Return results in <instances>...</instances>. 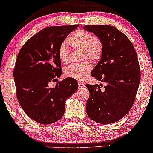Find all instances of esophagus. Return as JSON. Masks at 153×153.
Masks as SVG:
<instances>
[{"label":"esophagus","mask_w":153,"mask_h":153,"mask_svg":"<svg viewBox=\"0 0 153 153\" xmlns=\"http://www.w3.org/2000/svg\"><path fill=\"white\" fill-rule=\"evenodd\" d=\"M78 87L79 88H82L85 87V83H83V82H78Z\"/></svg>","instance_id":"1"}]
</instances>
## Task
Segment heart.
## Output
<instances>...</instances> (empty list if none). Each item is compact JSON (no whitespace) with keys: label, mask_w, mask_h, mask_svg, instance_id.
<instances>
[{"label":"heart","mask_w":153,"mask_h":153,"mask_svg":"<svg viewBox=\"0 0 153 153\" xmlns=\"http://www.w3.org/2000/svg\"><path fill=\"white\" fill-rule=\"evenodd\" d=\"M68 41L73 48L82 49V59H89L92 61H98L103 54V43L99 38L94 36L91 33L79 29L74 31ZM70 50L65 42L59 45L58 50L59 58L64 63L69 61ZM92 70V65L88 61L73 64L65 69V74L67 77L77 80H84Z\"/></svg>","instance_id":"obj_1"}]
</instances>
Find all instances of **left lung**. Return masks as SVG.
I'll return each mask as SVG.
<instances>
[{
  "label": "left lung",
  "instance_id": "obj_1",
  "mask_svg": "<svg viewBox=\"0 0 153 153\" xmlns=\"http://www.w3.org/2000/svg\"><path fill=\"white\" fill-rule=\"evenodd\" d=\"M83 29L102 42V56L91 75L106 84L103 88L97 84L85 85L90 92L87 114L99 124L114 123L134 104L140 82L137 55L130 40L114 26L88 25Z\"/></svg>",
  "mask_w": 153,
  "mask_h": 153
}]
</instances>
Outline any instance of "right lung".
I'll use <instances>...</instances> for the list:
<instances>
[{
	"instance_id": "right-lung-1",
	"label": "right lung",
	"mask_w": 153,
	"mask_h": 153,
	"mask_svg": "<svg viewBox=\"0 0 153 153\" xmlns=\"http://www.w3.org/2000/svg\"><path fill=\"white\" fill-rule=\"evenodd\" d=\"M78 26L45 28L29 39L17 56L13 70L17 99L28 117L39 124H52L62 118L65 101L78 88L71 78L50 87L62 73L59 45Z\"/></svg>"
}]
</instances>
